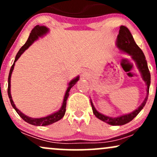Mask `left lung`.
<instances>
[{
	"instance_id": "8db88e82",
	"label": "left lung",
	"mask_w": 157,
	"mask_h": 157,
	"mask_svg": "<svg viewBox=\"0 0 157 157\" xmlns=\"http://www.w3.org/2000/svg\"><path fill=\"white\" fill-rule=\"evenodd\" d=\"M117 47L120 51L124 52V53L128 54L131 57L132 60L134 61L136 65V67L138 68L139 71L141 73V76L142 80L145 81V84L147 86V95L145 98L142 103L134 111L131 113H126V114L121 115V116L117 117H112L106 116V115L102 114L97 111L94 108L92 101L91 100V105L92 107L93 113L95 116L97 117L99 120L106 122L111 125H122L128 122H131L134 117L137 116L139 113L141 111L146 103L147 97L149 94V88H150L151 84V74L149 71L148 67H147V61L145 60V57L144 53L142 52L139 46L135 43L134 37L129 31L128 29L125 26H121L120 27V31H119V35L117 37Z\"/></svg>"
}]
</instances>
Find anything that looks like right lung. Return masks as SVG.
I'll return each mask as SVG.
<instances>
[{"label":"right lung","mask_w":157,"mask_h":157,"mask_svg":"<svg viewBox=\"0 0 157 157\" xmlns=\"http://www.w3.org/2000/svg\"><path fill=\"white\" fill-rule=\"evenodd\" d=\"M48 31H49V29H48V28H47V27H46L44 26H39V25L36 26L35 28L32 30L31 33H30V35H29V37L28 40H27L26 44H25L22 46V47L20 48L18 52H17V54L16 55L15 61H14V63L12 66V67H11L10 75H9V78H8V90H7V91H8V96H9V98H10V102H11V104H12V107H13V109L15 110L16 112L18 113L19 116L21 117L22 118L24 121L28 122V123L31 124V125H36V126H46V125H51V124L54 123V122H57L58 120H61V119L63 117V116L65 115V113H66V100H67L68 95H69L70 90H71V88L73 87L74 85L76 84V82L79 80V79H80V77L77 76L75 77V78L72 79V80L68 82V86L67 89H66V93H65L63 101V103H62V106H61L60 110H58V111H56V112L52 113V114L48 115V116L44 117L32 118V117H30L26 116V114L23 113L18 109H17V108H16L15 103H14L13 100H12V95H11V89H10L11 88V77H12V71H13L14 67H15V62L18 60V58L21 57V55H22L23 52L26 51L27 48L29 47V46H31V45L33 44L35 40H37L39 37H44L45 35H46V34L48 33Z\"/></svg>","instance_id":"right-lung-1"}]
</instances>
